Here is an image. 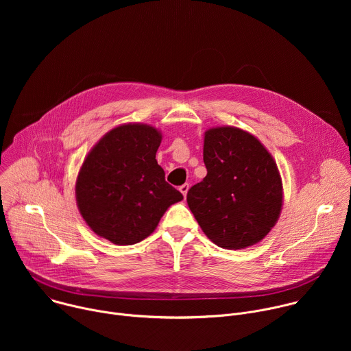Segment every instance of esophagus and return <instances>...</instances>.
<instances>
[{"instance_id":"obj_1","label":"esophagus","mask_w":351,"mask_h":351,"mask_svg":"<svg viewBox=\"0 0 351 351\" xmlns=\"http://www.w3.org/2000/svg\"><path fill=\"white\" fill-rule=\"evenodd\" d=\"M179 190H180V193L183 194V197L186 198V194H187V191H189V184L187 183H184V184H182L180 187H179Z\"/></svg>"}]
</instances>
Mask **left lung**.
<instances>
[{
	"label": "left lung",
	"instance_id": "obj_1",
	"mask_svg": "<svg viewBox=\"0 0 351 351\" xmlns=\"http://www.w3.org/2000/svg\"><path fill=\"white\" fill-rule=\"evenodd\" d=\"M207 176L187 191V204L206 236L222 248L261 241L279 219L282 179L275 160L252 133L234 126L204 133Z\"/></svg>",
	"mask_w": 351,
	"mask_h": 351
}]
</instances>
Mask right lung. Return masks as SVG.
I'll return each mask as SVG.
<instances>
[{
	"label": "right lung",
	"mask_w": 351,
	"mask_h": 351,
	"mask_svg": "<svg viewBox=\"0 0 351 351\" xmlns=\"http://www.w3.org/2000/svg\"><path fill=\"white\" fill-rule=\"evenodd\" d=\"M161 140L154 126L123 123L106 133L86 156L76 179V203L99 237L118 245L138 243L183 199L165 182L156 160Z\"/></svg>",
	"instance_id": "right-lung-1"
}]
</instances>
